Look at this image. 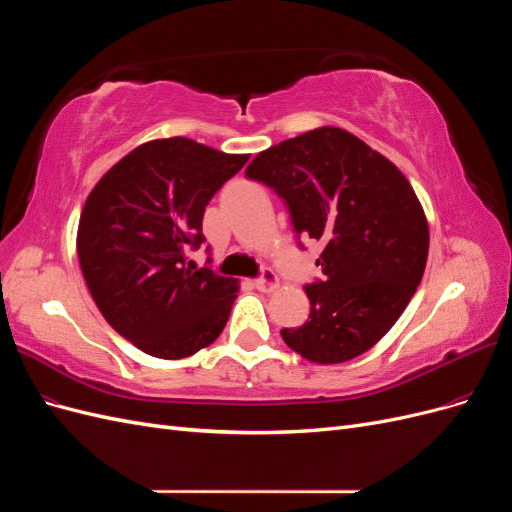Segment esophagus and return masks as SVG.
I'll return each instance as SVG.
<instances>
[{
	"mask_svg": "<svg viewBox=\"0 0 512 512\" xmlns=\"http://www.w3.org/2000/svg\"><path fill=\"white\" fill-rule=\"evenodd\" d=\"M254 286H256L260 292H273L277 286H280V280H277V275H275L273 271H265L260 277H256Z\"/></svg>",
	"mask_w": 512,
	"mask_h": 512,
	"instance_id": "esophagus-1",
	"label": "esophagus"
}]
</instances>
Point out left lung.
<instances>
[{
  "label": "left lung",
  "instance_id": "obj_1",
  "mask_svg": "<svg viewBox=\"0 0 512 512\" xmlns=\"http://www.w3.org/2000/svg\"><path fill=\"white\" fill-rule=\"evenodd\" d=\"M288 205L297 235L324 245L309 320L284 342L318 365L346 363L391 331L423 280L429 226L410 181L354 134L324 126L260 151L245 168Z\"/></svg>",
  "mask_w": 512,
  "mask_h": 512
}]
</instances>
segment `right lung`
Here are the masks:
<instances>
[{"label": "right lung", "mask_w": 512, "mask_h": 512, "mask_svg": "<svg viewBox=\"0 0 512 512\" xmlns=\"http://www.w3.org/2000/svg\"><path fill=\"white\" fill-rule=\"evenodd\" d=\"M250 160L192 138L132 149L87 196L76 235L81 271L106 322L145 354L175 361L226 327L239 282L185 267L205 241L213 194Z\"/></svg>", "instance_id": "obj_1"}]
</instances>
